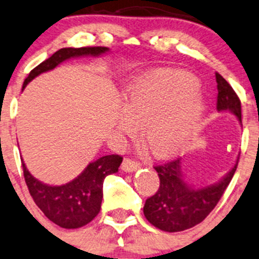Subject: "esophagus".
<instances>
[{"label":"esophagus","instance_id":"esophagus-1","mask_svg":"<svg viewBox=\"0 0 259 259\" xmlns=\"http://www.w3.org/2000/svg\"><path fill=\"white\" fill-rule=\"evenodd\" d=\"M140 167V164H139L138 161H135V160H132V159H124V161H122L121 164V168L124 171H126V172H133V171H137L138 168Z\"/></svg>","mask_w":259,"mask_h":259}]
</instances>
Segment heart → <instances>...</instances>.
<instances>
[{
	"label": "heart",
	"instance_id": "1",
	"mask_svg": "<svg viewBox=\"0 0 259 259\" xmlns=\"http://www.w3.org/2000/svg\"><path fill=\"white\" fill-rule=\"evenodd\" d=\"M194 75L156 69L133 81L122 94L119 130L134 134L143 122V139L156 156L181 150L196 134L206 113Z\"/></svg>",
	"mask_w": 259,
	"mask_h": 259
}]
</instances>
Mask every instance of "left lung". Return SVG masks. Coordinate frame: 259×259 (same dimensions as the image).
Listing matches in <instances>:
<instances>
[{
  "label": "left lung",
  "mask_w": 259,
  "mask_h": 259,
  "mask_svg": "<svg viewBox=\"0 0 259 259\" xmlns=\"http://www.w3.org/2000/svg\"><path fill=\"white\" fill-rule=\"evenodd\" d=\"M216 81L219 91L217 110L231 111L241 121L238 95L219 73H216ZM238 160L221 181L200 189H195L184 181L180 159L154 166L160 178V186L144 206L146 220L165 232H180L198 225L216 207L235 175Z\"/></svg>",
  "instance_id": "1"
}]
</instances>
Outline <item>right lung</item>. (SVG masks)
Returning a JSON list of instances; mask_svg holds the SVG:
<instances>
[{
  "label": "right lung",
  "mask_w": 259,
  "mask_h": 259,
  "mask_svg": "<svg viewBox=\"0 0 259 259\" xmlns=\"http://www.w3.org/2000/svg\"><path fill=\"white\" fill-rule=\"evenodd\" d=\"M107 47L62 48L48 59L31 70L23 81V87L42 73L54 69L67 59L81 56H100L108 52ZM22 161L24 181L36 205L47 219L62 228H79L85 226L99 213L103 200V182L110 174L119 170L120 155H107L91 162L78 178L61 186H51L38 181L29 174Z\"/></svg>",
  "instance_id": "right-lung-1"
}]
</instances>
